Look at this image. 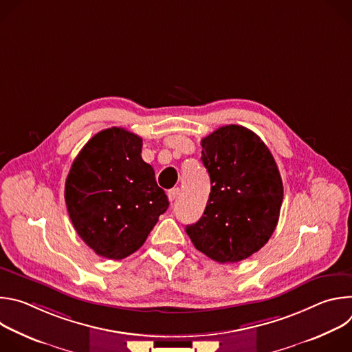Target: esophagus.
Segmentation results:
<instances>
[{
    "label": "esophagus",
    "mask_w": 352,
    "mask_h": 352,
    "mask_svg": "<svg viewBox=\"0 0 352 352\" xmlns=\"http://www.w3.org/2000/svg\"><path fill=\"white\" fill-rule=\"evenodd\" d=\"M178 195H179V188H173V189H170L168 193H167L170 202H173V200H175Z\"/></svg>",
    "instance_id": "obj_1"
}]
</instances>
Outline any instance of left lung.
Here are the masks:
<instances>
[{"label": "left lung", "instance_id": "1", "mask_svg": "<svg viewBox=\"0 0 352 352\" xmlns=\"http://www.w3.org/2000/svg\"><path fill=\"white\" fill-rule=\"evenodd\" d=\"M200 144L212 188L204 216L186 226V234L210 259L241 262L258 252L278 223V167L263 140L241 125L221 126Z\"/></svg>", "mask_w": 352, "mask_h": 352}]
</instances>
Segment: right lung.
I'll return each instance as SVG.
<instances>
[{
    "label": "right lung",
    "mask_w": 352,
    "mask_h": 352,
    "mask_svg": "<svg viewBox=\"0 0 352 352\" xmlns=\"http://www.w3.org/2000/svg\"><path fill=\"white\" fill-rule=\"evenodd\" d=\"M142 138L109 128L96 133L74 160L65 181L71 221L100 256L120 261L144 243L168 199L142 156Z\"/></svg>",
    "instance_id": "obj_1"
}]
</instances>
